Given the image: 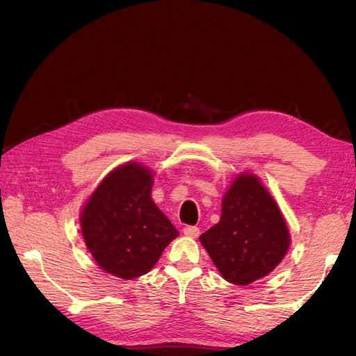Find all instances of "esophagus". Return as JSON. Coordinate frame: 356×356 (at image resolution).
I'll return each mask as SVG.
<instances>
[{"mask_svg": "<svg viewBox=\"0 0 356 356\" xmlns=\"http://www.w3.org/2000/svg\"><path fill=\"white\" fill-rule=\"evenodd\" d=\"M182 232H184V234L188 236V238H197V236L200 234V230H199V227H196V225H186Z\"/></svg>", "mask_w": 356, "mask_h": 356, "instance_id": "1", "label": "esophagus"}]
</instances>
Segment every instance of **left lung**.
Masks as SVG:
<instances>
[{
	"instance_id": "left-lung-1",
	"label": "left lung",
	"mask_w": 356,
	"mask_h": 356,
	"mask_svg": "<svg viewBox=\"0 0 356 356\" xmlns=\"http://www.w3.org/2000/svg\"><path fill=\"white\" fill-rule=\"evenodd\" d=\"M199 239L225 281L243 286L270 273L291 242L276 202L251 174L233 181L220 221Z\"/></svg>"
}]
</instances>
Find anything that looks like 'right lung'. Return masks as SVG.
I'll use <instances>...</instances> for the list:
<instances>
[{"label":"right lung","instance_id":"right-lung-1","mask_svg":"<svg viewBox=\"0 0 356 356\" xmlns=\"http://www.w3.org/2000/svg\"><path fill=\"white\" fill-rule=\"evenodd\" d=\"M152 187V170L131 161L106 175L84 204L83 238L106 273L122 279L148 273L178 236L153 202Z\"/></svg>","mask_w":356,"mask_h":356}]
</instances>
